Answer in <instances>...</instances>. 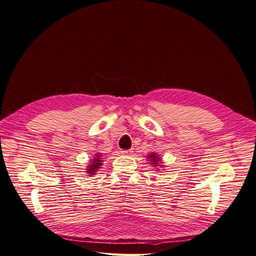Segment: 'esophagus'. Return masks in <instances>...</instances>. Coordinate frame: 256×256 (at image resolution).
Returning <instances> with one entry per match:
<instances>
[{
	"mask_svg": "<svg viewBox=\"0 0 256 256\" xmlns=\"http://www.w3.org/2000/svg\"><path fill=\"white\" fill-rule=\"evenodd\" d=\"M131 152H132V150H122V154H130Z\"/></svg>",
	"mask_w": 256,
	"mask_h": 256,
	"instance_id": "esophagus-1",
	"label": "esophagus"
}]
</instances>
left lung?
Returning <instances> with one entry per match:
<instances>
[{
	"instance_id": "8db88e82",
	"label": "left lung",
	"mask_w": 256,
	"mask_h": 256,
	"mask_svg": "<svg viewBox=\"0 0 256 256\" xmlns=\"http://www.w3.org/2000/svg\"><path fill=\"white\" fill-rule=\"evenodd\" d=\"M148 159H150V162H152V164H154V166H164L161 164V162H160V158H159V156L158 154H156L154 152H152V154H148V157H147Z\"/></svg>"
}]
</instances>
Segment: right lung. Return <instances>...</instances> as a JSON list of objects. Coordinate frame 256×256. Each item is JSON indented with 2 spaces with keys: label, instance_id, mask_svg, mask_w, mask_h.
Returning <instances> with one entry per match:
<instances>
[{
  "label": "right lung",
  "instance_id": "1",
  "mask_svg": "<svg viewBox=\"0 0 256 256\" xmlns=\"http://www.w3.org/2000/svg\"><path fill=\"white\" fill-rule=\"evenodd\" d=\"M100 157H102V156H100V154H96V157H94V159H92L90 164L88 166V170H86L88 174L94 175L97 172V170L100 168V166L102 164V158H100Z\"/></svg>",
  "mask_w": 256,
  "mask_h": 256
}]
</instances>
